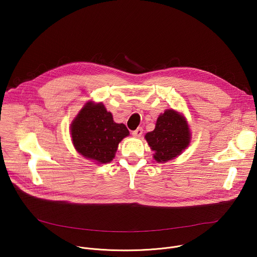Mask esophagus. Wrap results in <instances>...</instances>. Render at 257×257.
Here are the masks:
<instances>
[{
    "label": "esophagus",
    "mask_w": 257,
    "mask_h": 257,
    "mask_svg": "<svg viewBox=\"0 0 257 257\" xmlns=\"http://www.w3.org/2000/svg\"><path fill=\"white\" fill-rule=\"evenodd\" d=\"M142 133H143V129H142L141 127H138L136 130H134V131L132 132V135H133V136H136V137H140V136L142 135Z\"/></svg>",
    "instance_id": "34e87169"
}]
</instances>
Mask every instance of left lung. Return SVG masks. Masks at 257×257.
Instances as JSON below:
<instances>
[{"label": "left lung", "mask_w": 257, "mask_h": 257, "mask_svg": "<svg viewBox=\"0 0 257 257\" xmlns=\"http://www.w3.org/2000/svg\"><path fill=\"white\" fill-rule=\"evenodd\" d=\"M145 139L155 152L154 159L166 163L188 148L191 132L185 117L170 108L159 116L155 130L146 133Z\"/></svg>", "instance_id": "obj_1"}]
</instances>
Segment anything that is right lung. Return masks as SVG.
Masks as SVG:
<instances>
[{
  "label": "right lung",
  "mask_w": 257,
  "mask_h": 257,
  "mask_svg": "<svg viewBox=\"0 0 257 257\" xmlns=\"http://www.w3.org/2000/svg\"><path fill=\"white\" fill-rule=\"evenodd\" d=\"M75 150L96 164H107L115 158L118 145L129 135L124 124L113 120L102 102L87 101L70 126Z\"/></svg>",
  "instance_id": "right-lung-1"
}]
</instances>
